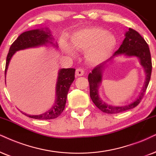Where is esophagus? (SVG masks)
I'll use <instances>...</instances> for the list:
<instances>
[{"label": "esophagus", "instance_id": "esophagus-1", "mask_svg": "<svg viewBox=\"0 0 156 156\" xmlns=\"http://www.w3.org/2000/svg\"><path fill=\"white\" fill-rule=\"evenodd\" d=\"M76 74L78 76H82L84 74V71L82 68H77L76 70Z\"/></svg>", "mask_w": 156, "mask_h": 156}]
</instances>
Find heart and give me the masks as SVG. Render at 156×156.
I'll use <instances>...</instances> for the list:
<instances>
[{
    "instance_id": "obj_1",
    "label": "heart",
    "mask_w": 156,
    "mask_h": 156,
    "mask_svg": "<svg viewBox=\"0 0 156 156\" xmlns=\"http://www.w3.org/2000/svg\"><path fill=\"white\" fill-rule=\"evenodd\" d=\"M117 39L112 34L99 27L83 29L75 32L70 37V45L76 51L85 52L87 62L98 65L105 61L113 52ZM60 46L67 54L73 55L74 52L65 41Z\"/></svg>"
}]
</instances>
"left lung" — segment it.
I'll return each mask as SVG.
<instances>
[{
	"instance_id": "obj_1",
	"label": "left lung",
	"mask_w": 156,
	"mask_h": 156,
	"mask_svg": "<svg viewBox=\"0 0 156 156\" xmlns=\"http://www.w3.org/2000/svg\"><path fill=\"white\" fill-rule=\"evenodd\" d=\"M120 55H125L127 57H137L139 58L140 65L145 70V81L142 88L140 95L135 101L125 106H112L105 103L98 95V88L102 81V71L104 68L105 63L100 64L93 69L92 72L88 74V80L89 82L90 96L94 104L101 110L106 114H117L120 112L127 111L133 109L140 104L143 98L144 94L147 89L150 80H151L152 72L151 56L148 44L145 42L143 37L137 31L129 28L125 33V38L122 42L119 48L114 52L113 57L109 59L111 60L115 56ZM107 61V62H108Z\"/></svg>"
}]
</instances>
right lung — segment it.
<instances>
[{
    "mask_svg": "<svg viewBox=\"0 0 156 156\" xmlns=\"http://www.w3.org/2000/svg\"><path fill=\"white\" fill-rule=\"evenodd\" d=\"M53 39L54 38H52L50 31L48 29H45V30H44V29H33L25 31L19 35L10 47L5 63V78L10 60L16 52L43 45L47 46L51 44L58 47V44L53 42ZM75 71L76 70L74 68H62L59 70L56 84V99L51 109L39 115H29L23 112L22 113L27 117L36 119H52L59 117L63 112L66 106L69 88L75 80Z\"/></svg>",
    "mask_w": 156,
    "mask_h": 156,
    "instance_id": "right-lung-1",
    "label": "right lung"
}]
</instances>
